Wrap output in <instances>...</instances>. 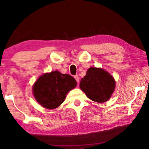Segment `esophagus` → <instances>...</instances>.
Returning a JSON list of instances; mask_svg holds the SVG:
<instances>
[{
	"label": "esophagus",
	"instance_id": "esophagus-1",
	"mask_svg": "<svg viewBox=\"0 0 149 149\" xmlns=\"http://www.w3.org/2000/svg\"><path fill=\"white\" fill-rule=\"evenodd\" d=\"M74 78H75V79L76 80V81L77 83H79V76H78L77 75H74Z\"/></svg>",
	"mask_w": 149,
	"mask_h": 149
}]
</instances>
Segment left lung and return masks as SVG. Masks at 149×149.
<instances>
[{"instance_id": "1", "label": "left lung", "mask_w": 149, "mask_h": 149, "mask_svg": "<svg viewBox=\"0 0 149 149\" xmlns=\"http://www.w3.org/2000/svg\"><path fill=\"white\" fill-rule=\"evenodd\" d=\"M79 86L89 99L104 102L114 93L116 81L114 77L102 68L91 67L81 80Z\"/></svg>"}]
</instances>
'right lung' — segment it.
<instances>
[{
	"label": "right lung",
	"mask_w": 149,
	"mask_h": 149,
	"mask_svg": "<svg viewBox=\"0 0 149 149\" xmlns=\"http://www.w3.org/2000/svg\"><path fill=\"white\" fill-rule=\"evenodd\" d=\"M76 85V81L70 75L54 71L45 73L38 78L33 86V93L42 107L54 109L64 101L67 93Z\"/></svg>",
	"instance_id": "obj_1"
}]
</instances>
